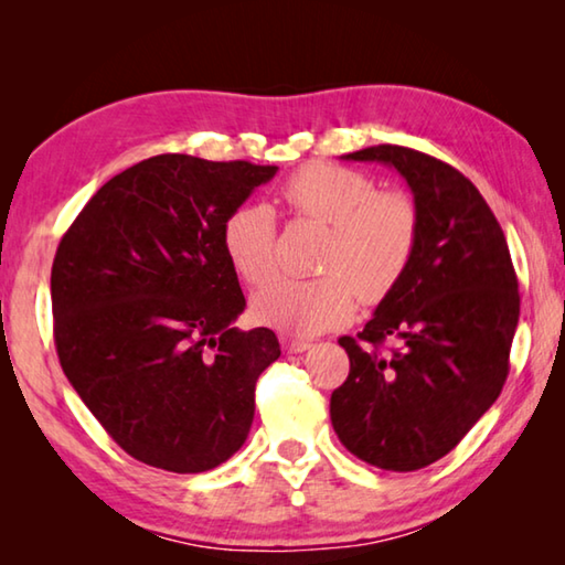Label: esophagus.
I'll return each mask as SVG.
<instances>
[{"label": "esophagus", "mask_w": 565, "mask_h": 565, "mask_svg": "<svg viewBox=\"0 0 565 565\" xmlns=\"http://www.w3.org/2000/svg\"><path fill=\"white\" fill-rule=\"evenodd\" d=\"M281 349L286 353H301L306 349H311V343L306 339H294V337H281Z\"/></svg>", "instance_id": "1"}]
</instances>
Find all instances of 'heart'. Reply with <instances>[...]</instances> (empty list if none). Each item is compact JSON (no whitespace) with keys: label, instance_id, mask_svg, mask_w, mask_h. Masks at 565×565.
Instances as JSON below:
<instances>
[{"label":"heart","instance_id":"obj_1","mask_svg":"<svg viewBox=\"0 0 565 565\" xmlns=\"http://www.w3.org/2000/svg\"><path fill=\"white\" fill-rule=\"evenodd\" d=\"M281 202L294 216L327 224L317 279H276L254 296V319L289 337L343 327L359 296L376 303L396 289L418 242L416 204L376 189L356 169L311 161L284 181ZM222 246L236 276L259 286L276 269V218L269 206L244 204L226 216Z\"/></svg>","mask_w":565,"mask_h":565}]
</instances>
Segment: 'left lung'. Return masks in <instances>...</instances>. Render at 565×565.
Wrapping results in <instances>:
<instances>
[{"label": "left lung", "mask_w": 565, "mask_h": 565, "mask_svg": "<svg viewBox=\"0 0 565 565\" xmlns=\"http://www.w3.org/2000/svg\"><path fill=\"white\" fill-rule=\"evenodd\" d=\"M343 159L381 161L406 179L418 242L374 319L356 339H339L351 369L331 394V424L361 461L418 471L454 451L499 398L519 327V279L501 224L461 171L396 145Z\"/></svg>", "instance_id": "8db88e82"}]
</instances>
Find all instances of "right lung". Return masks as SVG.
I'll list each match as a JSON object with an SVG mask.
<instances>
[{
    "instance_id": "obj_1",
    "label": "right lung",
    "mask_w": 565,
    "mask_h": 565,
    "mask_svg": "<svg viewBox=\"0 0 565 565\" xmlns=\"http://www.w3.org/2000/svg\"><path fill=\"white\" fill-rule=\"evenodd\" d=\"M276 167L159 154L109 179L52 264L66 379L141 463L202 473L244 446L271 329L232 327L244 294L222 226Z\"/></svg>"
}]
</instances>
